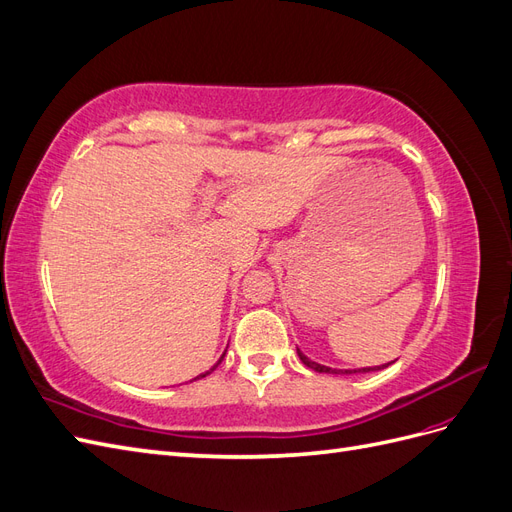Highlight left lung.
<instances>
[{
  "instance_id": "obj_1",
  "label": "left lung",
  "mask_w": 512,
  "mask_h": 512,
  "mask_svg": "<svg viewBox=\"0 0 512 512\" xmlns=\"http://www.w3.org/2000/svg\"><path fill=\"white\" fill-rule=\"evenodd\" d=\"M297 352H299V359L303 361V365L305 367H309V369H314V371H318V374H367V371H378V369H384V367H389V363L386 365H378V367H361V369H333V367H327V365H320V363H316V361H312V359H307V356L297 348Z\"/></svg>"
}]
</instances>
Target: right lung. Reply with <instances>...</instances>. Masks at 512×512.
Returning <instances> with one entry per match:
<instances>
[{
    "label": "right lung",
    "instance_id": "right-lung-1",
    "mask_svg": "<svg viewBox=\"0 0 512 512\" xmlns=\"http://www.w3.org/2000/svg\"><path fill=\"white\" fill-rule=\"evenodd\" d=\"M224 354H226V352H224ZM224 354L220 356V361H218V363H222V359H224ZM213 367H218V365H213ZM207 374H209V371H207ZM207 374H200V376H196V378H205Z\"/></svg>",
    "mask_w": 512,
    "mask_h": 512
}]
</instances>
